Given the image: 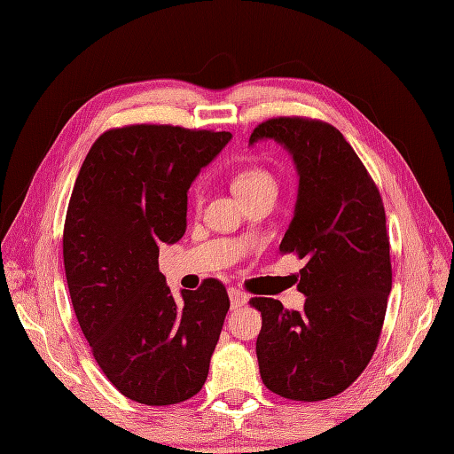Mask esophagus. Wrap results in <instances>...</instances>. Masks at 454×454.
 I'll list each match as a JSON object with an SVG mask.
<instances>
[{"label":"esophagus","instance_id":"obj_1","mask_svg":"<svg viewBox=\"0 0 454 454\" xmlns=\"http://www.w3.org/2000/svg\"><path fill=\"white\" fill-rule=\"evenodd\" d=\"M228 295H230L231 309H238V307L247 303V294L243 292V289H239V287H230L228 289Z\"/></svg>","mask_w":454,"mask_h":454}]
</instances>
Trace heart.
<instances>
[{
	"mask_svg": "<svg viewBox=\"0 0 454 454\" xmlns=\"http://www.w3.org/2000/svg\"><path fill=\"white\" fill-rule=\"evenodd\" d=\"M234 190L236 193L241 197V200H247L251 195H257L261 192H269L274 190L276 192V180L272 174L257 165H249V167H243L234 174ZM193 197L195 201L200 203L201 201V190L195 188L193 190Z\"/></svg>",
	"mask_w": 454,
	"mask_h": 454,
	"instance_id": "b5f03b06",
	"label": "heart"
}]
</instances>
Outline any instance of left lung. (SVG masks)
<instances>
[{
    "mask_svg": "<svg viewBox=\"0 0 454 454\" xmlns=\"http://www.w3.org/2000/svg\"><path fill=\"white\" fill-rule=\"evenodd\" d=\"M272 137L299 172L295 215L280 253L305 259L303 310L253 297L262 328L257 358L266 387L284 399L335 397L374 355L391 292L386 211L376 182L338 128L307 116H276L249 142Z\"/></svg>",
    "mask_w": 454,
    "mask_h": 454,
    "instance_id": "8db88e82",
    "label": "left lung"
}]
</instances>
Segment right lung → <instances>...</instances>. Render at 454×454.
<instances>
[{
  "label": "right lung",
  "instance_id": "obj_1",
  "mask_svg": "<svg viewBox=\"0 0 454 454\" xmlns=\"http://www.w3.org/2000/svg\"><path fill=\"white\" fill-rule=\"evenodd\" d=\"M230 137L172 124L111 128L74 182L63 228L68 294L101 372L136 403L188 401L207 380L226 287L207 278L174 299L159 247L184 236L190 185Z\"/></svg>",
  "mask_w": 454,
  "mask_h": 454
}]
</instances>
